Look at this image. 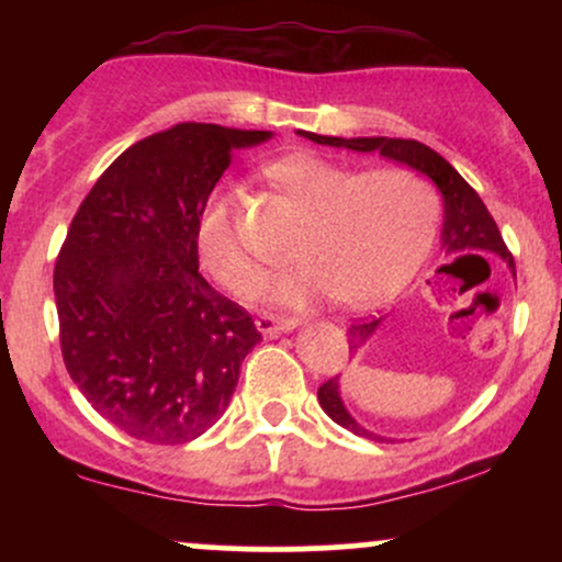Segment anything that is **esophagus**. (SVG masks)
<instances>
[{
    "mask_svg": "<svg viewBox=\"0 0 562 562\" xmlns=\"http://www.w3.org/2000/svg\"><path fill=\"white\" fill-rule=\"evenodd\" d=\"M295 325H299V319L295 317H274V314H259V317H256V327H259L263 335L288 333L293 330Z\"/></svg>",
    "mask_w": 562,
    "mask_h": 562,
    "instance_id": "esophagus-1",
    "label": "esophagus"
}]
</instances>
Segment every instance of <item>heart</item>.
I'll use <instances>...</instances> for the list:
<instances>
[{"label":"heart","mask_w":562,"mask_h":562,"mask_svg":"<svg viewBox=\"0 0 562 562\" xmlns=\"http://www.w3.org/2000/svg\"><path fill=\"white\" fill-rule=\"evenodd\" d=\"M269 179L306 211L285 274L269 282L282 303L335 295L344 306H375L415 277L438 224V195L412 169L353 171L333 160L295 153L267 166ZM200 263L224 290L248 299L261 277L222 192L198 218Z\"/></svg>","instance_id":"heart-1"}]
</instances>
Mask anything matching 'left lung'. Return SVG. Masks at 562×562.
Listing matches in <instances>:
<instances>
[{"mask_svg":"<svg viewBox=\"0 0 562 562\" xmlns=\"http://www.w3.org/2000/svg\"><path fill=\"white\" fill-rule=\"evenodd\" d=\"M303 137L317 142V145H335V147H348V150L359 153H372L378 150L380 156L398 160V164L412 166V169L423 171L425 177H430L436 182L438 190L443 195V232L441 240L449 256H486L496 254L509 263V269H515L513 254L507 250L505 240H502V232L496 227L494 216L488 214V209L483 205L479 192L470 187L465 179L451 169L449 160H443L436 150H430L428 145L417 139H389V137H357V139H340V137H322V134L301 132ZM378 327V319L372 322H351L348 325V344L351 348L362 346L370 333ZM319 406L333 417L335 423L344 425L351 434L372 438V441H385L370 430H364L362 425H357L351 415L346 412L344 402H340L338 393V378L325 380L317 391Z\"/></svg>","mask_w":562,"mask_h":562,"instance_id":"left-lung-1","label":"left lung"}]
</instances>
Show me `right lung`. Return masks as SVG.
<instances>
[{"instance_id":"1","label":"right lung","mask_w":562,"mask_h":562,"mask_svg":"<svg viewBox=\"0 0 562 562\" xmlns=\"http://www.w3.org/2000/svg\"><path fill=\"white\" fill-rule=\"evenodd\" d=\"M269 132L179 124L134 142L81 200L55 261L60 351L89 404L126 436L177 447L235 393L254 319L198 272V218L232 147Z\"/></svg>"}]
</instances>
